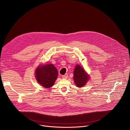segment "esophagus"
Instances as JSON below:
<instances>
[{"label": "esophagus", "instance_id": "obj_1", "mask_svg": "<svg viewBox=\"0 0 130 130\" xmlns=\"http://www.w3.org/2000/svg\"><path fill=\"white\" fill-rule=\"evenodd\" d=\"M68 77V74H66L65 75H62V78H64V79H66Z\"/></svg>", "mask_w": 130, "mask_h": 130}]
</instances>
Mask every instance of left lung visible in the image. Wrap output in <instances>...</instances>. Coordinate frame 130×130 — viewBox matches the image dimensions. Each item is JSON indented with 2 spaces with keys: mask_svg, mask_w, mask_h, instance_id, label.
<instances>
[{
  "mask_svg": "<svg viewBox=\"0 0 130 130\" xmlns=\"http://www.w3.org/2000/svg\"><path fill=\"white\" fill-rule=\"evenodd\" d=\"M90 75L79 65H76L73 71V80L77 87H83L89 80Z\"/></svg>",
  "mask_w": 130,
  "mask_h": 130,
  "instance_id": "left-lung-1",
  "label": "left lung"
}]
</instances>
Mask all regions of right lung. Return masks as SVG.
I'll list each match as a JSON object with an SVG mask.
<instances>
[{
	"label": "right lung",
	"mask_w": 130,
	"mask_h": 130,
	"mask_svg": "<svg viewBox=\"0 0 130 130\" xmlns=\"http://www.w3.org/2000/svg\"><path fill=\"white\" fill-rule=\"evenodd\" d=\"M35 73L37 82L45 88L53 86L58 76V70L53 64H40Z\"/></svg>",
	"instance_id": "add662e5"
}]
</instances>
